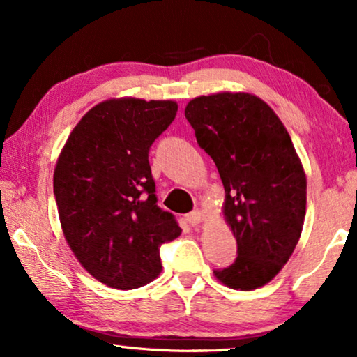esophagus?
Segmentation results:
<instances>
[{
  "mask_svg": "<svg viewBox=\"0 0 357 357\" xmlns=\"http://www.w3.org/2000/svg\"><path fill=\"white\" fill-rule=\"evenodd\" d=\"M187 221L192 224V226H198L199 222L204 221V213L199 211V209H195V211L187 214Z\"/></svg>",
  "mask_w": 357,
  "mask_h": 357,
  "instance_id": "esophagus-1",
  "label": "esophagus"
}]
</instances>
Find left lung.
Returning a JSON list of instances; mask_svg holds the SVG:
<instances>
[{"instance_id":"obj_1","label":"left lung","mask_w":357,"mask_h":357,"mask_svg":"<svg viewBox=\"0 0 357 357\" xmlns=\"http://www.w3.org/2000/svg\"><path fill=\"white\" fill-rule=\"evenodd\" d=\"M185 116L221 175L224 219L237 241L236 261L214 276L232 289L265 286L291 258L304 226L307 178L291 136L248 92L195 97Z\"/></svg>"}]
</instances>
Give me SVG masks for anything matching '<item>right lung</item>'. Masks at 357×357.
<instances>
[{
  "instance_id": "1",
  "label": "right lung",
  "mask_w": 357,
  "mask_h": 357,
  "mask_svg": "<svg viewBox=\"0 0 357 357\" xmlns=\"http://www.w3.org/2000/svg\"><path fill=\"white\" fill-rule=\"evenodd\" d=\"M177 102L120 97L100 102L68 136L53 174L63 236L82 268L114 289H136L162 271L160 245L182 234L162 211L149 148Z\"/></svg>"
}]
</instances>
